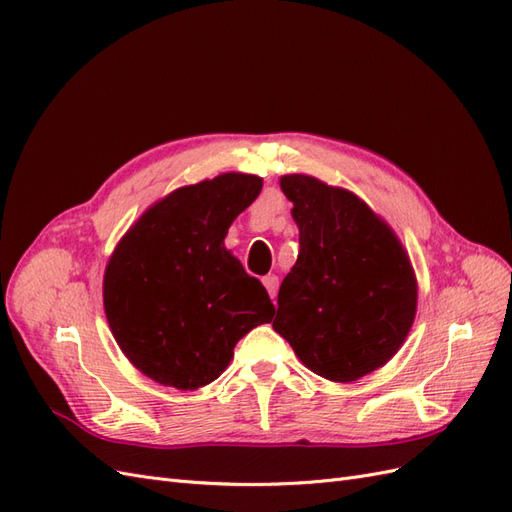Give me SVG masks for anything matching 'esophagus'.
Here are the masks:
<instances>
[{
	"instance_id": "esophagus-1",
	"label": "esophagus",
	"mask_w": 512,
	"mask_h": 512,
	"mask_svg": "<svg viewBox=\"0 0 512 512\" xmlns=\"http://www.w3.org/2000/svg\"><path fill=\"white\" fill-rule=\"evenodd\" d=\"M262 284H265V288L269 290L271 299H275L277 286H280V277H277V275H265V277H262Z\"/></svg>"
}]
</instances>
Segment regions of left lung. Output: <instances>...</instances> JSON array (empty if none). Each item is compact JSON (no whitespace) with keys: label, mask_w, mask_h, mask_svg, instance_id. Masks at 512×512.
Returning <instances> with one entry per match:
<instances>
[{"label":"left lung","mask_w":512,"mask_h":512,"mask_svg":"<svg viewBox=\"0 0 512 512\" xmlns=\"http://www.w3.org/2000/svg\"><path fill=\"white\" fill-rule=\"evenodd\" d=\"M299 256L277 294L275 333L333 382L382 367L416 314V277L389 224L359 196L309 175H286Z\"/></svg>","instance_id":"obj_1"}]
</instances>
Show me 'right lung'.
<instances>
[{
	"label": "right lung",
	"mask_w": 512,
	"mask_h": 512,
	"mask_svg": "<svg viewBox=\"0 0 512 512\" xmlns=\"http://www.w3.org/2000/svg\"><path fill=\"white\" fill-rule=\"evenodd\" d=\"M262 190L224 173L149 207L108 260L104 312L121 352L151 380L194 391L220 378L237 342L275 307L224 247L237 215Z\"/></svg>",
	"instance_id": "add662e5"
}]
</instances>
